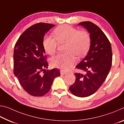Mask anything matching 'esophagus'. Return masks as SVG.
Returning a JSON list of instances; mask_svg holds the SVG:
<instances>
[{"mask_svg":"<svg viewBox=\"0 0 124 124\" xmlns=\"http://www.w3.org/2000/svg\"><path fill=\"white\" fill-rule=\"evenodd\" d=\"M60 73H61V75H64L67 74L66 72H64V71H63V70H61Z\"/></svg>","mask_w":124,"mask_h":124,"instance_id":"34e87169","label":"esophagus"}]
</instances>
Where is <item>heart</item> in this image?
I'll list each match as a JSON object with an SVG mask.
<instances>
[{
	"label": "heart",
	"instance_id": "heart-1",
	"mask_svg": "<svg viewBox=\"0 0 124 124\" xmlns=\"http://www.w3.org/2000/svg\"><path fill=\"white\" fill-rule=\"evenodd\" d=\"M55 38L46 36L43 40L44 49L48 54L54 55L57 51L58 43H66V53L57 54L51 59L52 67L67 70L75 62V56L81 57L85 55L91 46V38L85 31H79L69 25L63 24L54 31Z\"/></svg>",
	"mask_w": 124,
	"mask_h": 124
}]
</instances>
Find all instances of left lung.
<instances>
[{"label":"left lung","instance_id":"left-lung-1","mask_svg":"<svg viewBox=\"0 0 124 124\" xmlns=\"http://www.w3.org/2000/svg\"><path fill=\"white\" fill-rule=\"evenodd\" d=\"M78 25L89 32L91 43L87 55L76 66L85 73H75V81L70 90L77 97H85L97 91L106 80L112 66V51L110 41L97 25L90 21Z\"/></svg>","mask_w":124,"mask_h":124}]
</instances>
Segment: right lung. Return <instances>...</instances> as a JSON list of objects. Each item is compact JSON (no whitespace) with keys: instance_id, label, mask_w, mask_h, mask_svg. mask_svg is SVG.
Wrapping results in <instances>:
<instances>
[{"instance_id":"right-lung-1","label":"right lung","mask_w":124,"mask_h":124,"mask_svg":"<svg viewBox=\"0 0 124 124\" xmlns=\"http://www.w3.org/2000/svg\"><path fill=\"white\" fill-rule=\"evenodd\" d=\"M55 25L38 23L21 35L14 51V73L29 95L43 96L51 89L54 79L60 75L58 69L46 71L48 63L43 47L44 37ZM44 71L45 74H41Z\"/></svg>"}]
</instances>
